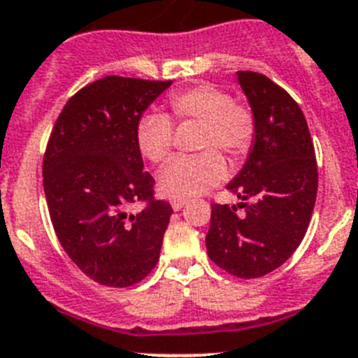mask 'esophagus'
<instances>
[{
  "instance_id": "1",
  "label": "esophagus",
  "mask_w": 358,
  "mask_h": 358,
  "mask_svg": "<svg viewBox=\"0 0 358 358\" xmlns=\"http://www.w3.org/2000/svg\"><path fill=\"white\" fill-rule=\"evenodd\" d=\"M185 203H187V200H183V198H173V200H171V207H173V210L183 209V205Z\"/></svg>"
}]
</instances>
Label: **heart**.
<instances>
[{
    "label": "heart",
    "mask_w": 358,
    "mask_h": 358,
    "mask_svg": "<svg viewBox=\"0 0 358 358\" xmlns=\"http://www.w3.org/2000/svg\"><path fill=\"white\" fill-rule=\"evenodd\" d=\"M167 104L178 122L201 124L196 148L205 151L173 158L158 175V189L169 198L198 196L227 173L225 160L215 149L227 151L232 160L243 158L256 136V119L248 106L232 101L225 90L210 83L171 93ZM135 136L142 157L153 164L166 160L175 144L173 122L164 113L142 115Z\"/></svg>",
    "instance_id": "1"
}]
</instances>
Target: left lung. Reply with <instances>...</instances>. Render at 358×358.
Here are the masks:
<instances>
[{
  "label": "left lung",
  "mask_w": 358,
  "mask_h": 358,
  "mask_svg": "<svg viewBox=\"0 0 358 358\" xmlns=\"http://www.w3.org/2000/svg\"><path fill=\"white\" fill-rule=\"evenodd\" d=\"M256 119L245 166L227 189L245 208L213 205L207 254L236 278L254 279L281 266L303 241L317 198V162L299 104L256 71H238Z\"/></svg>",
  "instance_id": "8db88e82"
}]
</instances>
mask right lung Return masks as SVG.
<instances>
[{
	"instance_id": "1",
	"label": "right lung",
	"mask_w": 358,
	"mask_h": 358,
	"mask_svg": "<svg viewBox=\"0 0 358 358\" xmlns=\"http://www.w3.org/2000/svg\"><path fill=\"white\" fill-rule=\"evenodd\" d=\"M173 80L108 76L85 86L59 115L43 160L52 225L64 252L93 281L141 282L160 257L171 205L153 200V176L136 145V122ZM148 201L129 215L127 207Z\"/></svg>"
}]
</instances>
